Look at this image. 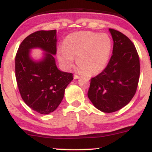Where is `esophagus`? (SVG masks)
Masks as SVG:
<instances>
[{
  "label": "esophagus",
  "instance_id": "1",
  "mask_svg": "<svg viewBox=\"0 0 152 152\" xmlns=\"http://www.w3.org/2000/svg\"><path fill=\"white\" fill-rule=\"evenodd\" d=\"M74 78H75V79H77V78H80V76H78V75H77V74H74Z\"/></svg>",
  "mask_w": 152,
  "mask_h": 152
}]
</instances>
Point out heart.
Instances as JSON below:
<instances>
[{"mask_svg":"<svg viewBox=\"0 0 152 152\" xmlns=\"http://www.w3.org/2000/svg\"><path fill=\"white\" fill-rule=\"evenodd\" d=\"M111 50L112 41L109 35L79 31L66 36L58 50V58L66 68L70 69L74 66V57H76L81 73L95 75L105 68Z\"/></svg>","mask_w":152,"mask_h":152,"instance_id":"heart-1","label":"heart"}]
</instances>
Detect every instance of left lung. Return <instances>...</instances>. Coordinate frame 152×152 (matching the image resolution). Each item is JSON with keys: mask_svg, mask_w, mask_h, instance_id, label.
<instances>
[{"mask_svg": "<svg viewBox=\"0 0 152 152\" xmlns=\"http://www.w3.org/2000/svg\"><path fill=\"white\" fill-rule=\"evenodd\" d=\"M114 41L113 54L102 73L91 78L88 97L105 113L121 109L137 91L140 75L139 56L132 41L119 31L109 28Z\"/></svg>", "mask_w": 152, "mask_h": 152, "instance_id": "8db88e82", "label": "left lung"}]
</instances>
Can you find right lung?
Returning a JSON list of instances; mask_svg holds the SVG:
<instances>
[{"instance_id": "add662e5", "label": "right lung", "mask_w": 152, "mask_h": 152, "mask_svg": "<svg viewBox=\"0 0 152 152\" xmlns=\"http://www.w3.org/2000/svg\"><path fill=\"white\" fill-rule=\"evenodd\" d=\"M41 48L47 52L45 58L35 62L30 49ZM56 53V31H38L20 43L15 60V74L20 96L31 109L48 114L57 109L64 98L73 74L58 70L53 55Z\"/></svg>"}]
</instances>
